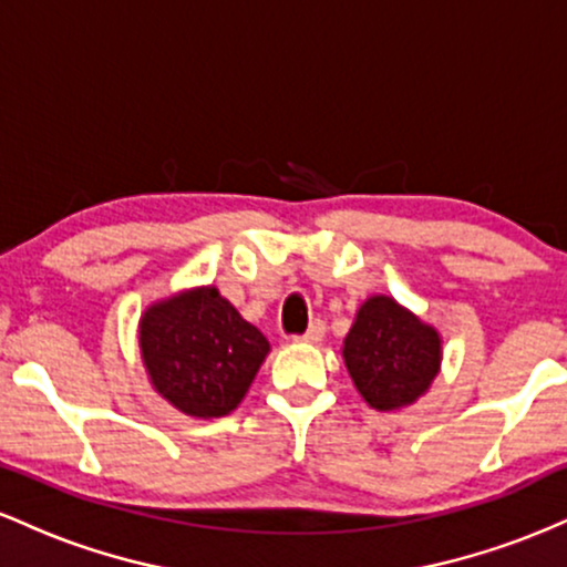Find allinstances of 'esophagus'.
I'll list each match as a JSON object with an SVG mask.
<instances>
[{
	"label": "esophagus",
	"instance_id": "esophagus-1",
	"mask_svg": "<svg viewBox=\"0 0 567 567\" xmlns=\"http://www.w3.org/2000/svg\"><path fill=\"white\" fill-rule=\"evenodd\" d=\"M322 336H324V322L322 320H315L309 324V330H306L303 336H298L296 341L298 343H317V341H322Z\"/></svg>",
	"mask_w": 567,
	"mask_h": 567
}]
</instances>
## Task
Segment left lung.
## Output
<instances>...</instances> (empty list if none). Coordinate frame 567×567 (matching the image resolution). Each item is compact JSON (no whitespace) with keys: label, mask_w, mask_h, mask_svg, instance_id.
Instances as JSON below:
<instances>
[{"label":"left lung","mask_w":567,"mask_h":567,"mask_svg":"<svg viewBox=\"0 0 567 567\" xmlns=\"http://www.w3.org/2000/svg\"><path fill=\"white\" fill-rule=\"evenodd\" d=\"M341 357L362 400L392 413L413 405L437 379L442 336L408 306L379 292L357 309Z\"/></svg>","instance_id":"obj_1"}]
</instances>
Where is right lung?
<instances>
[{"instance_id": "1", "label": "right lung", "mask_w": 567, "mask_h": 567, "mask_svg": "<svg viewBox=\"0 0 567 567\" xmlns=\"http://www.w3.org/2000/svg\"><path fill=\"white\" fill-rule=\"evenodd\" d=\"M138 349L162 400L192 419H220L245 400L271 347L216 285H202L146 306Z\"/></svg>"}]
</instances>
